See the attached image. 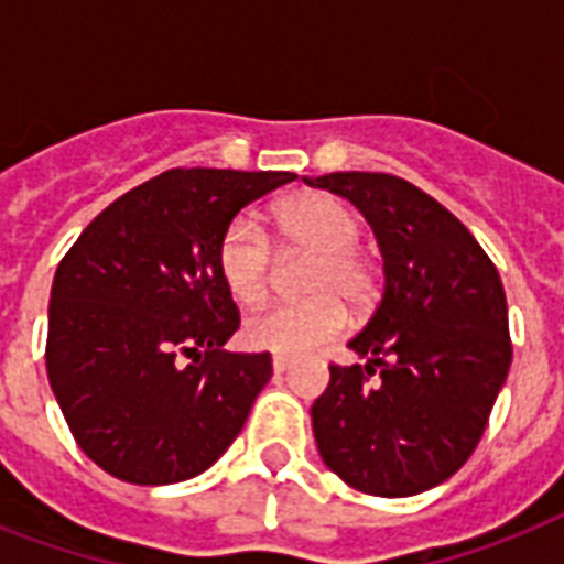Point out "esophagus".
I'll return each mask as SVG.
<instances>
[{
	"label": "esophagus",
	"instance_id": "1",
	"mask_svg": "<svg viewBox=\"0 0 564 564\" xmlns=\"http://www.w3.org/2000/svg\"><path fill=\"white\" fill-rule=\"evenodd\" d=\"M290 366H292L290 357H281V354H274V357H272V369H274V375H283V371L290 369Z\"/></svg>",
	"mask_w": 564,
	"mask_h": 564
}]
</instances>
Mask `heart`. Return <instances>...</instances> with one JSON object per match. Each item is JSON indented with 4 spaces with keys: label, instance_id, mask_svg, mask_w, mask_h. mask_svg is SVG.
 I'll use <instances>...</instances> for the list:
<instances>
[{
    "label": "heart",
    "instance_id": "1",
    "mask_svg": "<svg viewBox=\"0 0 564 564\" xmlns=\"http://www.w3.org/2000/svg\"><path fill=\"white\" fill-rule=\"evenodd\" d=\"M274 230L290 251L310 254L301 278L307 299L272 304L246 318V343L281 357L313 351L343 334L345 304L366 307L375 299L377 269L357 246L360 219L345 202L327 193H304L274 207ZM221 281L239 304L265 299L272 283V246L254 221L239 216L219 239Z\"/></svg>",
    "mask_w": 564,
    "mask_h": 564
}]
</instances>
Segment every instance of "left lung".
Segmentation results:
<instances>
[{"instance_id": "8db88e82", "label": "left lung", "mask_w": 564, "mask_h": 564, "mask_svg": "<svg viewBox=\"0 0 564 564\" xmlns=\"http://www.w3.org/2000/svg\"><path fill=\"white\" fill-rule=\"evenodd\" d=\"M369 219L383 295L348 348L366 366H330L313 403L318 454L351 489L410 498L445 482L480 442L507 383V292L454 213L383 172L304 178Z\"/></svg>"}]
</instances>
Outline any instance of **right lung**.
I'll return each instance as SVG.
<instances>
[{"mask_svg":"<svg viewBox=\"0 0 564 564\" xmlns=\"http://www.w3.org/2000/svg\"><path fill=\"white\" fill-rule=\"evenodd\" d=\"M292 172L170 170L105 207L48 299L46 371L101 471L166 486L207 471L272 377L269 354L221 351L239 327L219 239Z\"/></svg>","mask_w":564,"mask_h":564,"instance_id":"obj_1","label":"right lung"}]
</instances>
